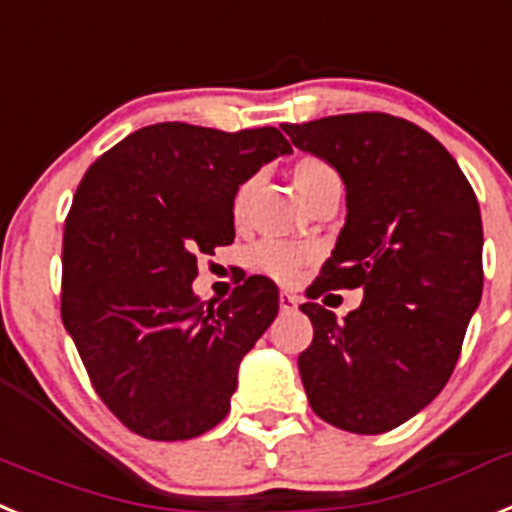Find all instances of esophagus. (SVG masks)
Masks as SVG:
<instances>
[{"mask_svg": "<svg viewBox=\"0 0 512 512\" xmlns=\"http://www.w3.org/2000/svg\"><path fill=\"white\" fill-rule=\"evenodd\" d=\"M300 305L298 295H292V292H279V308L282 310H295Z\"/></svg>", "mask_w": 512, "mask_h": 512, "instance_id": "1", "label": "esophagus"}]
</instances>
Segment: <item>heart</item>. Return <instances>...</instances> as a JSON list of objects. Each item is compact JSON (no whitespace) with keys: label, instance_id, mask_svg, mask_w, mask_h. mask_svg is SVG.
<instances>
[{"label":"heart","instance_id":"1","mask_svg":"<svg viewBox=\"0 0 512 512\" xmlns=\"http://www.w3.org/2000/svg\"><path fill=\"white\" fill-rule=\"evenodd\" d=\"M290 178L303 202L323 186L339 181L336 170L329 163L310 155L295 160V165L290 168ZM248 196H251V183H243L233 196L235 222H243V217H246ZM310 259H313V248L305 246V243H287V240H266L253 251V264L279 282H295L303 274L305 266L310 264Z\"/></svg>","mask_w":512,"mask_h":512}]
</instances>
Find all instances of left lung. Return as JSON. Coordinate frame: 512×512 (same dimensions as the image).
Instances as JSON below:
<instances>
[{"label": "left lung", "mask_w": 512, "mask_h": 512, "mask_svg": "<svg viewBox=\"0 0 512 512\" xmlns=\"http://www.w3.org/2000/svg\"><path fill=\"white\" fill-rule=\"evenodd\" d=\"M282 129L347 189V222L308 298L365 292L344 321L300 305L313 323L300 378L323 422L381 435L422 412L456 368L482 300L479 202L451 152L412 121L344 113Z\"/></svg>", "instance_id": "left-lung-1"}]
</instances>
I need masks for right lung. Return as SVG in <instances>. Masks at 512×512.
<instances>
[{"label":"right lung","mask_w":512,"mask_h":512,"mask_svg":"<svg viewBox=\"0 0 512 512\" xmlns=\"http://www.w3.org/2000/svg\"><path fill=\"white\" fill-rule=\"evenodd\" d=\"M279 129L165 121L100 155L77 186L61 246V321L103 404L150 440L220 425L240 360L279 310L272 279L220 305L191 290L196 256L235 238L233 196L290 155Z\"/></svg>","instance_id":"1"}]
</instances>
